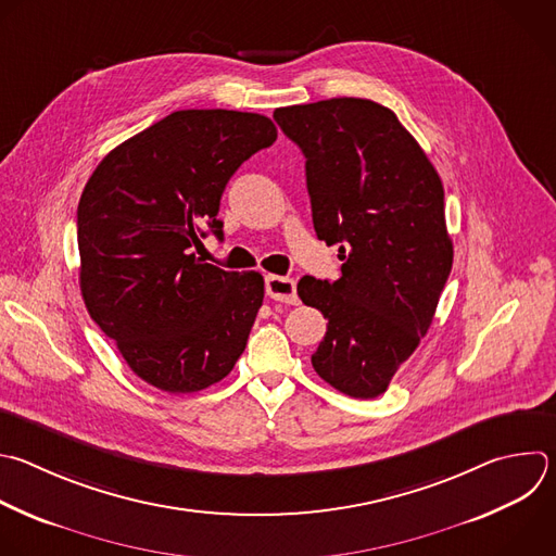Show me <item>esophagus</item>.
Instances as JSON below:
<instances>
[{
	"label": "esophagus",
	"instance_id": "1",
	"mask_svg": "<svg viewBox=\"0 0 556 556\" xmlns=\"http://www.w3.org/2000/svg\"><path fill=\"white\" fill-rule=\"evenodd\" d=\"M266 294L275 301L290 303L294 305L299 301L296 296V283L290 277H279V275H268L266 277Z\"/></svg>",
	"mask_w": 556,
	"mask_h": 556
}]
</instances>
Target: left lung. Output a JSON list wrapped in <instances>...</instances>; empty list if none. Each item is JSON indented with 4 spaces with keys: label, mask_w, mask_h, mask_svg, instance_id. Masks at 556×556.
<instances>
[{
    "label": "left lung",
    "mask_w": 556,
    "mask_h": 556,
    "mask_svg": "<svg viewBox=\"0 0 556 556\" xmlns=\"http://www.w3.org/2000/svg\"><path fill=\"white\" fill-rule=\"evenodd\" d=\"M273 117L305 156L314 231L344 262L340 279L305 275L296 286L327 318L312 366L336 391L374 400L419 346L452 270L441 176L374 100L331 98Z\"/></svg>",
    "instance_id": "1"
}]
</instances>
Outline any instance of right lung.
I'll list each match as a JSON object with an SVG mask.
<instances>
[{
    "instance_id": "right-lung-1",
    "label": "right lung",
    "mask_w": 556,
    "mask_h": 556,
    "mask_svg": "<svg viewBox=\"0 0 556 556\" xmlns=\"http://www.w3.org/2000/svg\"><path fill=\"white\" fill-rule=\"evenodd\" d=\"M266 115L174 111L113 148L78 203L80 292L132 374L197 393L231 374L264 301V277L192 253L223 238L220 199L236 169L273 146Z\"/></svg>"
}]
</instances>
